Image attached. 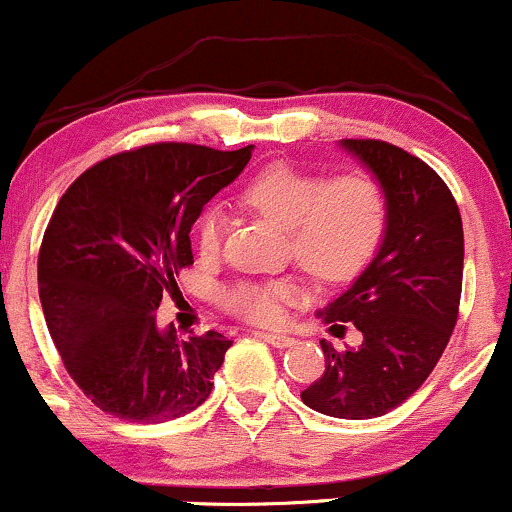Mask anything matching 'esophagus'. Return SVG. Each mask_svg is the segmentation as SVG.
I'll list each match as a JSON object with an SVG mask.
<instances>
[{
  "mask_svg": "<svg viewBox=\"0 0 512 512\" xmlns=\"http://www.w3.org/2000/svg\"><path fill=\"white\" fill-rule=\"evenodd\" d=\"M258 337L263 339V342H268L271 346H278V349H288V346L295 344L293 337H288V334H273V332H258Z\"/></svg>",
  "mask_w": 512,
  "mask_h": 512,
  "instance_id": "obj_1",
  "label": "esophagus"
}]
</instances>
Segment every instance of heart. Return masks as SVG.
<instances>
[{
  "instance_id": "heart-1",
  "label": "heart",
  "mask_w": 512,
  "mask_h": 512,
  "mask_svg": "<svg viewBox=\"0 0 512 512\" xmlns=\"http://www.w3.org/2000/svg\"><path fill=\"white\" fill-rule=\"evenodd\" d=\"M241 197L268 222L288 229L298 266L322 283L354 278L376 254L386 229V195L361 170L324 183L320 175L276 163L261 170ZM222 236V210L202 214L197 251L214 256ZM288 295V285L280 283H239L227 293V305L258 324H276Z\"/></svg>"
}]
</instances>
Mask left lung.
Wrapping results in <instances>:
<instances>
[{
	"label": "left lung",
	"instance_id": "1",
	"mask_svg": "<svg viewBox=\"0 0 512 512\" xmlns=\"http://www.w3.org/2000/svg\"><path fill=\"white\" fill-rule=\"evenodd\" d=\"M386 195L381 246L359 278L320 310L329 332L344 322L359 346L322 339L324 373L300 393L307 408L342 420H371L398 408L437 366L456 324L464 276V229L452 192L403 148L342 139Z\"/></svg>",
	"mask_w": 512,
	"mask_h": 512
}]
</instances>
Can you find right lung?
<instances>
[{"label": "right lung", "mask_w": 512, "mask_h": 512, "mask_svg": "<svg viewBox=\"0 0 512 512\" xmlns=\"http://www.w3.org/2000/svg\"><path fill=\"white\" fill-rule=\"evenodd\" d=\"M254 146L153 144L117 153L60 197L38 254V295L70 378L114 417L166 422L207 400L232 346L158 327L163 295L192 263L190 229L239 178Z\"/></svg>", "instance_id": "add662e5"}]
</instances>
